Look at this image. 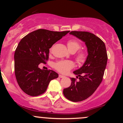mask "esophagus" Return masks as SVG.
<instances>
[{"mask_svg": "<svg viewBox=\"0 0 123 123\" xmlns=\"http://www.w3.org/2000/svg\"><path fill=\"white\" fill-rule=\"evenodd\" d=\"M59 77H60V78H64V77H65V76L61 75V74H60V75H59Z\"/></svg>", "mask_w": 123, "mask_h": 123, "instance_id": "obj_1", "label": "esophagus"}]
</instances>
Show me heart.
I'll list each match as a JSON object with an SVG mask.
<instances>
[{
    "label": "heart",
    "instance_id": "b5f03b06",
    "mask_svg": "<svg viewBox=\"0 0 123 123\" xmlns=\"http://www.w3.org/2000/svg\"><path fill=\"white\" fill-rule=\"evenodd\" d=\"M67 46L68 50L72 53H76L81 48V44L79 42L74 39H71L68 41ZM87 54L84 51H81L76 54V61L80 63H83L87 59ZM74 67L73 62L69 60L60 61L54 64V68L56 70L63 74H66Z\"/></svg>",
    "mask_w": 123,
    "mask_h": 123
}]
</instances>
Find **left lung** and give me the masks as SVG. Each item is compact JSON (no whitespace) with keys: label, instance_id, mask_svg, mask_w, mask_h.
Returning a JSON list of instances; mask_svg holds the SVG:
<instances>
[{"label":"left lung","instance_id":"1","mask_svg":"<svg viewBox=\"0 0 123 123\" xmlns=\"http://www.w3.org/2000/svg\"><path fill=\"white\" fill-rule=\"evenodd\" d=\"M69 33L84 42L88 52L83 65L73 72L79 80L77 81L76 79L70 78L71 85L63 91L68 99L79 102L90 97L102 82L108 55L105 43L93 33L84 31H72Z\"/></svg>","mask_w":123,"mask_h":123}]
</instances>
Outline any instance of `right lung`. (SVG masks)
Masks as SVG:
<instances>
[{
    "instance_id": "right-lung-1",
    "label": "right lung",
    "mask_w": 123,
    "mask_h": 123,
    "mask_svg": "<svg viewBox=\"0 0 123 123\" xmlns=\"http://www.w3.org/2000/svg\"><path fill=\"white\" fill-rule=\"evenodd\" d=\"M70 31L54 32L40 29L21 39L14 53V71L21 90L35 97L43 94L51 80L58 77L52 70L41 69L39 65L49 60V49Z\"/></svg>"
}]
</instances>
